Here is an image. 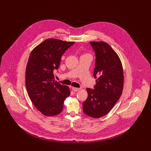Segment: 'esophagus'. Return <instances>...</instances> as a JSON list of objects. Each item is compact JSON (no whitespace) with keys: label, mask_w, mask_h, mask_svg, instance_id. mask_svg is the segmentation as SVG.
I'll return each instance as SVG.
<instances>
[{"label":"esophagus","mask_w":151,"mask_h":151,"mask_svg":"<svg viewBox=\"0 0 151 151\" xmlns=\"http://www.w3.org/2000/svg\"><path fill=\"white\" fill-rule=\"evenodd\" d=\"M72 89H73V90L74 92H77V91H78L79 90H80V88H76V87H72Z\"/></svg>","instance_id":"esophagus-1"}]
</instances>
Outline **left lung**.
Masks as SVG:
<instances>
[{
	"instance_id": "8db88e82",
	"label": "left lung",
	"mask_w": 151,
	"mask_h": 151,
	"mask_svg": "<svg viewBox=\"0 0 151 151\" xmlns=\"http://www.w3.org/2000/svg\"><path fill=\"white\" fill-rule=\"evenodd\" d=\"M96 55L93 76L94 89L86 88L88 98L84 102L83 111L93 118L107 114L122 95L124 74L122 62L111 47L104 41L90 42Z\"/></svg>"
}]
</instances>
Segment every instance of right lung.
Listing matches in <instances>:
<instances>
[{
    "label": "right lung",
    "instance_id": "right-lung-1",
    "mask_svg": "<svg viewBox=\"0 0 151 151\" xmlns=\"http://www.w3.org/2000/svg\"><path fill=\"white\" fill-rule=\"evenodd\" d=\"M74 43L47 39L30 54L25 71L26 89L35 107L45 116L60 114L70 95L68 86L55 81L53 71L58 69L62 56Z\"/></svg>",
    "mask_w": 151,
    "mask_h": 151
}]
</instances>
